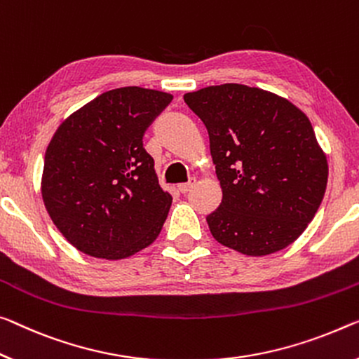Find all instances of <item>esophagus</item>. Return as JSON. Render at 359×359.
Listing matches in <instances>:
<instances>
[{
	"label": "esophagus",
	"mask_w": 359,
	"mask_h": 359,
	"mask_svg": "<svg viewBox=\"0 0 359 359\" xmlns=\"http://www.w3.org/2000/svg\"><path fill=\"white\" fill-rule=\"evenodd\" d=\"M196 184V178H191L189 181H187V183H181L180 186H178V189L183 192V194H186L187 191H191L192 189V186Z\"/></svg>",
	"instance_id": "obj_1"
}]
</instances>
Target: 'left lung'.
<instances>
[{
  "label": "left lung",
  "instance_id": "1",
  "mask_svg": "<svg viewBox=\"0 0 359 359\" xmlns=\"http://www.w3.org/2000/svg\"><path fill=\"white\" fill-rule=\"evenodd\" d=\"M207 126L223 191L207 217L219 244L263 257L292 244L321 205L327 158L311 122L274 93L237 83L186 93Z\"/></svg>",
  "mask_w": 359,
  "mask_h": 359
}]
</instances>
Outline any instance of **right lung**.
<instances>
[{
  "instance_id": "right-lung-1",
  "label": "right lung",
  "mask_w": 359,
  "mask_h": 359,
  "mask_svg": "<svg viewBox=\"0 0 359 359\" xmlns=\"http://www.w3.org/2000/svg\"><path fill=\"white\" fill-rule=\"evenodd\" d=\"M168 93L125 86L99 95L59 125L45 154L41 196L76 250L122 260L161 234L172 196L142 147Z\"/></svg>"
}]
</instances>
